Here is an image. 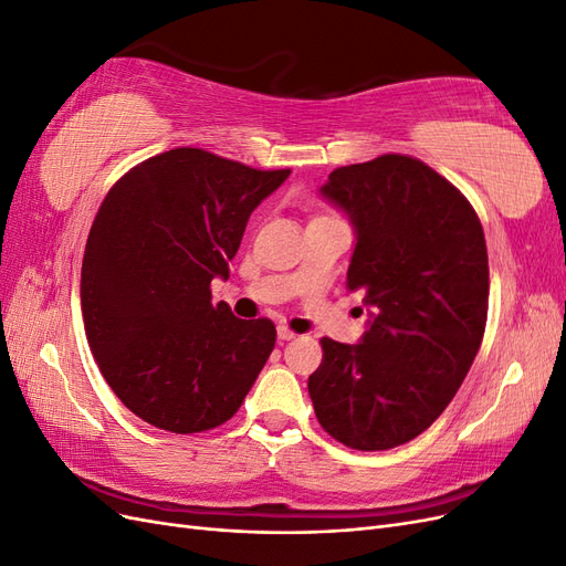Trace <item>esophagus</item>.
<instances>
[{
	"label": "esophagus",
	"instance_id": "1",
	"mask_svg": "<svg viewBox=\"0 0 566 566\" xmlns=\"http://www.w3.org/2000/svg\"><path fill=\"white\" fill-rule=\"evenodd\" d=\"M297 335L287 328V325H279V339L281 342H287V339H295Z\"/></svg>",
	"mask_w": 566,
	"mask_h": 566
}]
</instances>
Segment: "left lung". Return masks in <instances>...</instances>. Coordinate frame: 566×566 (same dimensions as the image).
Instances as JSON below:
<instances>
[{
    "instance_id": "8db88e82",
    "label": "left lung",
    "mask_w": 566,
    "mask_h": 566,
    "mask_svg": "<svg viewBox=\"0 0 566 566\" xmlns=\"http://www.w3.org/2000/svg\"><path fill=\"white\" fill-rule=\"evenodd\" d=\"M321 196L352 221L347 287L373 312L358 345L321 339L323 361L306 387L333 439L387 451L447 410L482 345L484 229L451 181L399 153L337 167Z\"/></svg>"
}]
</instances>
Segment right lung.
<instances>
[{
	"instance_id": "add662e5",
	"label": "right lung",
	"mask_w": 566,
	"mask_h": 566,
	"mask_svg": "<svg viewBox=\"0 0 566 566\" xmlns=\"http://www.w3.org/2000/svg\"><path fill=\"white\" fill-rule=\"evenodd\" d=\"M290 169H252L172 148L119 177L82 260L84 333L106 382L134 416L175 434L233 418L276 345L269 318L212 302L252 210Z\"/></svg>"
}]
</instances>
